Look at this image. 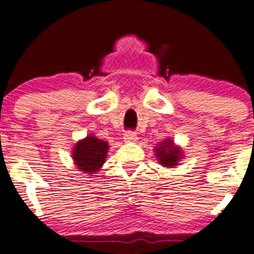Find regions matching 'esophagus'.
I'll return each mask as SVG.
<instances>
[{
    "label": "esophagus",
    "instance_id": "34e87169",
    "mask_svg": "<svg viewBox=\"0 0 254 254\" xmlns=\"http://www.w3.org/2000/svg\"><path fill=\"white\" fill-rule=\"evenodd\" d=\"M124 139L125 142H135V140H137V135H135V133L132 132V130H127L124 134Z\"/></svg>",
    "mask_w": 254,
    "mask_h": 254
}]
</instances>
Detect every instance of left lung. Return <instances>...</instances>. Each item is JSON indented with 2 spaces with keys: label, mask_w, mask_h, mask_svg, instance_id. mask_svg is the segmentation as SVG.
I'll list each match as a JSON object with an SVG mask.
<instances>
[{
  "label": "left lung",
  "mask_w": 254,
  "mask_h": 254,
  "mask_svg": "<svg viewBox=\"0 0 254 254\" xmlns=\"http://www.w3.org/2000/svg\"><path fill=\"white\" fill-rule=\"evenodd\" d=\"M154 150L158 162L163 167H175V165L179 164V160L183 157L182 149L177 147L172 139H165L163 142L158 143V147H155Z\"/></svg>",
  "instance_id": "obj_1"
}]
</instances>
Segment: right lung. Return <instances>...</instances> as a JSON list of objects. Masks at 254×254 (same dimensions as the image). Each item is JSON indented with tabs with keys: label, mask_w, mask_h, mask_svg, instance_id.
<instances>
[{
	"label": "right lung",
	"mask_w": 254,
	"mask_h": 254,
	"mask_svg": "<svg viewBox=\"0 0 254 254\" xmlns=\"http://www.w3.org/2000/svg\"><path fill=\"white\" fill-rule=\"evenodd\" d=\"M107 152L109 143L91 134L74 145L71 157L80 172L96 174L106 160Z\"/></svg>",
	"instance_id": "1"
}]
</instances>
